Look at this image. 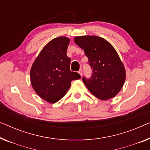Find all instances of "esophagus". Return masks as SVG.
<instances>
[{
  "instance_id": "34e87169",
  "label": "esophagus",
  "mask_w": 150,
  "mask_h": 150,
  "mask_svg": "<svg viewBox=\"0 0 150 150\" xmlns=\"http://www.w3.org/2000/svg\"><path fill=\"white\" fill-rule=\"evenodd\" d=\"M79 74H80V75L81 76H82V74H83V71H82V69H80V70H79Z\"/></svg>"
}]
</instances>
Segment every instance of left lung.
Instances as JSON below:
<instances>
[{"label": "left lung", "mask_w": 150, "mask_h": 150, "mask_svg": "<svg viewBox=\"0 0 150 150\" xmlns=\"http://www.w3.org/2000/svg\"><path fill=\"white\" fill-rule=\"evenodd\" d=\"M74 40L84 50L93 70L91 79H82L88 90L101 100L114 97L125 84L126 70L114 47L97 36H76Z\"/></svg>", "instance_id": "obj_1"}]
</instances>
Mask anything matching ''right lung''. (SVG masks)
Listing matches in <instances>:
<instances>
[{
    "label": "right lung",
    "instance_id": "1",
    "mask_svg": "<svg viewBox=\"0 0 150 150\" xmlns=\"http://www.w3.org/2000/svg\"><path fill=\"white\" fill-rule=\"evenodd\" d=\"M70 39L59 36L45 45L30 69V82L39 97L49 103L60 100L70 87L71 82L80 79L70 70V59L66 55Z\"/></svg>",
    "mask_w": 150,
    "mask_h": 150
}]
</instances>
